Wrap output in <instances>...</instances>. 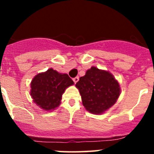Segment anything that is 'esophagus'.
<instances>
[{
	"label": "esophagus",
	"mask_w": 154,
	"mask_h": 154,
	"mask_svg": "<svg viewBox=\"0 0 154 154\" xmlns=\"http://www.w3.org/2000/svg\"><path fill=\"white\" fill-rule=\"evenodd\" d=\"M79 80V78L78 76H76V77H75V78L73 79V81H74L75 83H76V82H78Z\"/></svg>",
	"instance_id": "obj_1"
}]
</instances>
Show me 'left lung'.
Wrapping results in <instances>:
<instances>
[{"instance_id": "left-lung-1", "label": "left lung", "mask_w": 154, "mask_h": 154, "mask_svg": "<svg viewBox=\"0 0 154 154\" xmlns=\"http://www.w3.org/2000/svg\"><path fill=\"white\" fill-rule=\"evenodd\" d=\"M85 109L93 114H102L112 107L120 95L117 80L109 72L92 66L75 84Z\"/></svg>"}]
</instances>
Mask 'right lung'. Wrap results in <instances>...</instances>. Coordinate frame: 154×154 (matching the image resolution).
<instances>
[{
    "label": "right lung",
    "instance_id": "add662e5",
    "mask_svg": "<svg viewBox=\"0 0 154 154\" xmlns=\"http://www.w3.org/2000/svg\"><path fill=\"white\" fill-rule=\"evenodd\" d=\"M74 82L67 74L58 73L53 69L38 74L31 82L33 101L45 111L55 109L61 104L62 94Z\"/></svg>",
    "mask_w": 154,
    "mask_h": 154
}]
</instances>
